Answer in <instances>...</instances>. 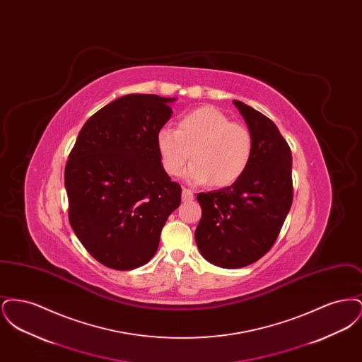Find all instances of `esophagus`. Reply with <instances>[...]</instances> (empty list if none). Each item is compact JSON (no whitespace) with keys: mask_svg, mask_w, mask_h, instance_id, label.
<instances>
[{"mask_svg":"<svg viewBox=\"0 0 362 362\" xmlns=\"http://www.w3.org/2000/svg\"><path fill=\"white\" fill-rule=\"evenodd\" d=\"M192 198H194L192 191L189 189H183V191H182V199L183 201H192Z\"/></svg>","mask_w":362,"mask_h":362,"instance_id":"obj_1","label":"esophagus"}]
</instances>
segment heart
Listing matches in <instances>:
<instances>
[{"mask_svg":"<svg viewBox=\"0 0 362 362\" xmlns=\"http://www.w3.org/2000/svg\"><path fill=\"white\" fill-rule=\"evenodd\" d=\"M157 151L165 173L180 176L189 158V180L226 187L245 173L252 157V136L216 107H199L183 114L177 127L157 133Z\"/></svg>","mask_w":362,"mask_h":362,"instance_id":"1","label":"heart"}]
</instances>
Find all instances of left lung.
<instances>
[{
  "label": "left lung",
  "mask_w": 362,
  "mask_h": 362,
  "mask_svg": "<svg viewBox=\"0 0 362 362\" xmlns=\"http://www.w3.org/2000/svg\"><path fill=\"white\" fill-rule=\"evenodd\" d=\"M252 136L251 163L224 189L199 192L195 241L202 257L224 269L248 266L276 243L293 202L292 152L276 123L233 100Z\"/></svg>",
  "instance_id": "obj_1"
}]
</instances>
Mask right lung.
Segmentation results:
<instances>
[{
	"instance_id": "add662e5",
	"label": "right lung",
	"mask_w": 362,
	"mask_h": 362,
	"mask_svg": "<svg viewBox=\"0 0 362 362\" xmlns=\"http://www.w3.org/2000/svg\"><path fill=\"white\" fill-rule=\"evenodd\" d=\"M175 98L132 93L104 105L78 133L65 167L69 223L104 266L132 270L157 251L182 187L164 171L157 133Z\"/></svg>"
}]
</instances>
